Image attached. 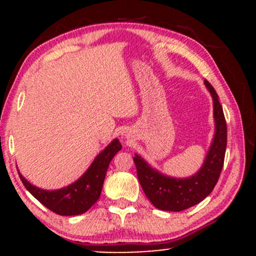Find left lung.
<instances>
[{
    "label": "left lung",
    "mask_w": 256,
    "mask_h": 256,
    "mask_svg": "<svg viewBox=\"0 0 256 256\" xmlns=\"http://www.w3.org/2000/svg\"><path fill=\"white\" fill-rule=\"evenodd\" d=\"M204 84L213 98L216 136L202 168L190 178H170L152 170L138 155L134 156L143 192L152 204L161 210L180 212L200 204L212 192L222 173L228 143V128L218 94L207 80H204Z\"/></svg>",
    "instance_id": "8db88e82"
}]
</instances>
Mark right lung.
<instances>
[{
    "instance_id": "obj_1",
    "label": "right lung",
    "mask_w": 256,
    "mask_h": 256,
    "mask_svg": "<svg viewBox=\"0 0 256 256\" xmlns=\"http://www.w3.org/2000/svg\"><path fill=\"white\" fill-rule=\"evenodd\" d=\"M120 149V142L114 140L76 183L55 192H46L34 186L20 173L19 177L26 189L52 212L60 216H78L86 212L98 200L108 166Z\"/></svg>"
}]
</instances>
